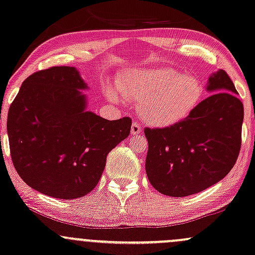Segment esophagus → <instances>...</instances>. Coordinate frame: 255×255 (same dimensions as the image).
I'll return each instance as SVG.
<instances>
[{"label":"esophagus","mask_w":255,"mask_h":255,"mask_svg":"<svg viewBox=\"0 0 255 255\" xmlns=\"http://www.w3.org/2000/svg\"><path fill=\"white\" fill-rule=\"evenodd\" d=\"M130 133L133 135H138L142 133V128H141V125H138L137 122H133L130 128Z\"/></svg>","instance_id":"esophagus-1"}]
</instances>
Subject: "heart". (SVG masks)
<instances>
[{
    "label": "heart",
    "mask_w": 255,
    "mask_h": 255,
    "mask_svg": "<svg viewBox=\"0 0 255 255\" xmlns=\"http://www.w3.org/2000/svg\"><path fill=\"white\" fill-rule=\"evenodd\" d=\"M140 102L138 114L153 127L174 126L187 117L204 98L199 80L172 68H138L124 77L118 89L108 87L107 96L120 102L121 95Z\"/></svg>",
    "instance_id": "heart-1"
}]
</instances>
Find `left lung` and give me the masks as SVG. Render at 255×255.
I'll return each mask as SVG.
<instances>
[{
	"label": "left lung",
	"instance_id": "obj_1",
	"mask_svg": "<svg viewBox=\"0 0 255 255\" xmlns=\"http://www.w3.org/2000/svg\"><path fill=\"white\" fill-rule=\"evenodd\" d=\"M211 95L189 117L166 128H144L146 173L162 194L182 198L205 191L231 172L241 147L244 105L225 70L208 77Z\"/></svg>",
	"mask_w": 255,
	"mask_h": 255
}]
</instances>
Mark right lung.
Instances as JSON below:
<instances>
[{"instance_id": "1", "label": "right lung", "mask_w": 255, "mask_h": 255, "mask_svg": "<svg viewBox=\"0 0 255 255\" xmlns=\"http://www.w3.org/2000/svg\"><path fill=\"white\" fill-rule=\"evenodd\" d=\"M87 83L74 67H51L22 83L8 112L11 160L21 179L43 194L70 200L98 185L108 153L131 120L87 111Z\"/></svg>"}]
</instances>
